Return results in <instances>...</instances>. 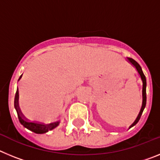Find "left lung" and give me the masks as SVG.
Wrapping results in <instances>:
<instances>
[{
    "label": "left lung",
    "mask_w": 160,
    "mask_h": 160,
    "mask_svg": "<svg viewBox=\"0 0 160 160\" xmlns=\"http://www.w3.org/2000/svg\"><path fill=\"white\" fill-rule=\"evenodd\" d=\"M128 62H131V64L133 65V66L136 68L137 71H138V74L140 75L141 79H142V107H141L140 111H139V113H138V117L136 118L135 121L133 122V123L131 124V126H130V128H132V127H134V126H135V124H136L137 122L139 121V119H140V118H141V115H142V111H143L144 108H145V107H146V102H147V95H146V94H146L147 80H146V77H145L143 72H142V68H141V66H139V64L136 61H135L134 59H132V58H128Z\"/></svg>",
    "instance_id": "obj_1"
}]
</instances>
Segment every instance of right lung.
<instances>
[{"label": "right lung", "instance_id": "1", "mask_svg": "<svg viewBox=\"0 0 160 160\" xmlns=\"http://www.w3.org/2000/svg\"><path fill=\"white\" fill-rule=\"evenodd\" d=\"M22 75L20 76L19 79L22 78ZM19 93H18V89L17 90L16 94H15V98H14V107L16 109L17 113H18V119H19L20 122L23 125L25 128H27L29 131H32V132L36 133V134H44V133L48 132L49 131L54 129L55 128H57L58 126L59 125L60 122H52V123L49 124H44L40 123V122H30L26 118H24V116L22 114V112L20 111L19 105H18V98H19Z\"/></svg>", "mask_w": 160, "mask_h": 160}]
</instances>
